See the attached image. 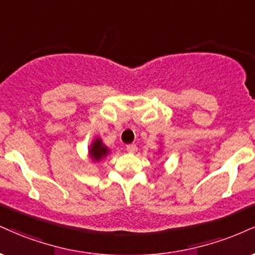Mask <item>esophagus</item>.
Here are the masks:
<instances>
[{
	"label": "esophagus",
	"mask_w": 255,
	"mask_h": 255,
	"mask_svg": "<svg viewBox=\"0 0 255 255\" xmlns=\"http://www.w3.org/2000/svg\"><path fill=\"white\" fill-rule=\"evenodd\" d=\"M126 149H127L128 153H135L137 151V146L135 143H130V145H127Z\"/></svg>",
	"instance_id": "obj_1"
}]
</instances>
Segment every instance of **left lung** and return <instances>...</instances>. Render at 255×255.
Segmentation results:
<instances>
[{"mask_svg": "<svg viewBox=\"0 0 255 255\" xmlns=\"http://www.w3.org/2000/svg\"><path fill=\"white\" fill-rule=\"evenodd\" d=\"M160 148H161V147H160ZM159 152H160V149H159Z\"/></svg>", "mask_w": 255, "mask_h": 255, "instance_id": "obj_1", "label": "left lung"}]
</instances>
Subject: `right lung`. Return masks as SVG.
Listing matches in <instances>:
<instances>
[{"label": "right lung", "mask_w": 255, "mask_h": 255, "mask_svg": "<svg viewBox=\"0 0 255 255\" xmlns=\"http://www.w3.org/2000/svg\"><path fill=\"white\" fill-rule=\"evenodd\" d=\"M110 149L108 146L104 145V142L100 136H95L94 140L91 141L90 146L88 148V155L90 160L96 164V162H101L103 159H106L109 155Z\"/></svg>", "instance_id": "1"}]
</instances>
